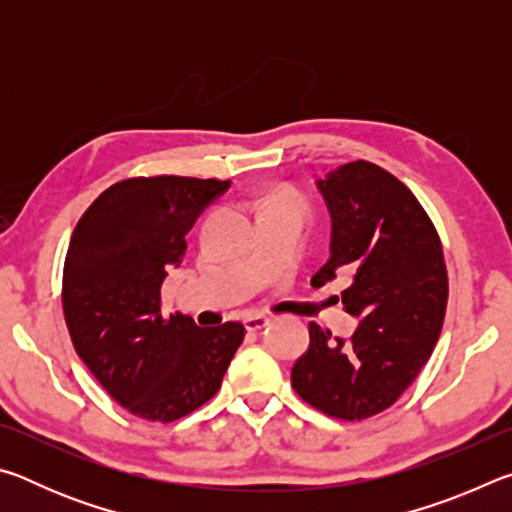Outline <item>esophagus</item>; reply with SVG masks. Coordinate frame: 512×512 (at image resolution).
<instances>
[{
  "mask_svg": "<svg viewBox=\"0 0 512 512\" xmlns=\"http://www.w3.org/2000/svg\"><path fill=\"white\" fill-rule=\"evenodd\" d=\"M244 325L248 332H257V329H262L268 325V318L264 314H250L244 318Z\"/></svg>",
  "mask_w": 512,
  "mask_h": 512,
  "instance_id": "34e87169",
  "label": "esophagus"
}]
</instances>
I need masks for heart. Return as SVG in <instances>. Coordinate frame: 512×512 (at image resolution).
I'll return each mask as SVG.
<instances>
[{"instance_id": "b5f03b06", "label": "heart", "mask_w": 512, "mask_h": 512, "mask_svg": "<svg viewBox=\"0 0 512 512\" xmlns=\"http://www.w3.org/2000/svg\"><path fill=\"white\" fill-rule=\"evenodd\" d=\"M275 203H296V205H300V203L296 201V198H277Z\"/></svg>"}]
</instances>
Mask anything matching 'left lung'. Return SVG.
<instances>
[{
	"label": "left lung",
	"instance_id": "left-lung-1",
	"mask_svg": "<svg viewBox=\"0 0 512 512\" xmlns=\"http://www.w3.org/2000/svg\"><path fill=\"white\" fill-rule=\"evenodd\" d=\"M316 187L332 239L311 284L350 275L341 302L359 325L343 341L309 323L291 384L318 411L363 420L395 404L431 357L447 307L443 246L411 189L377 164H341Z\"/></svg>",
	"mask_w": 512,
	"mask_h": 512
}]
</instances>
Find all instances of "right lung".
Segmentation results:
<instances>
[{
    "label": "right lung",
    "mask_w": 512,
    "mask_h": 512,
    "mask_svg": "<svg viewBox=\"0 0 512 512\" xmlns=\"http://www.w3.org/2000/svg\"><path fill=\"white\" fill-rule=\"evenodd\" d=\"M230 180L131 178L81 216L63 271L65 323L79 357L137 418L173 422L221 388L241 323L198 327L162 316V282L183 264L187 232Z\"/></svg>",
    "instance_id": "obj_1"
}]
</instances>
